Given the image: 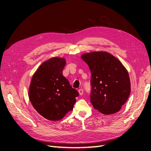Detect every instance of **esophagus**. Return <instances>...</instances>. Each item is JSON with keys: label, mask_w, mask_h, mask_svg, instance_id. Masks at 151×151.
<instances>
[{"label": "esophagus", "mask_w": 151, "mask_h": 151, "mask_svg": "<svg viewBox=\"0 0 151 151\" xmlns=\"http://www.w3.org/2000/svg\"><path fill=\"white\" fill-rule=\"evenodd\" d=\"M78 93H79V95H83V93H84V91H83L82 89H80L78 90Z\"/></svg>", "instance_id": "esophagus-1"}]
</instances>
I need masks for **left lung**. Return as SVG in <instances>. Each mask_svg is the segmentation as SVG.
Returning a JSON list of instances; mask_svg holds the SVG:
<instances>
[{
    "label": "left lung",
    "mask_w": 151,
    "mask_h": 151,
    "mask_svg": "<svg viewBox=\"0 0 151 151\" xmlns=\"http://www.w3.org/2000/svg\"><path fill=\"white\" fill-rule=\"evenodd\" d=\"M91 73V102L104 115L120 111L130 94V81L127 69L116 57L106 51L82 54Z\"/></svg>",
    "instance_id": "1"
}]
</instances>
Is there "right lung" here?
<instances>
[{
    "label": "right lung",
    "instance_id": "right-lung-1",
    "mask_svg": "<svg viewBox=\"0 0 151 151\" xmlns=\"http://www.w3.org/2000/svg\"><path fill=\"white\" fill-rule=\"evenodd\" d=\"M66 64L63 58L52 57L45 61L34 73L28 97L37 113L47 119L60 121L72 111L78 92L63 76Z\"/></svg>",
    "mask_w": 151,
    "mask_h": 151
}]
</instances>
